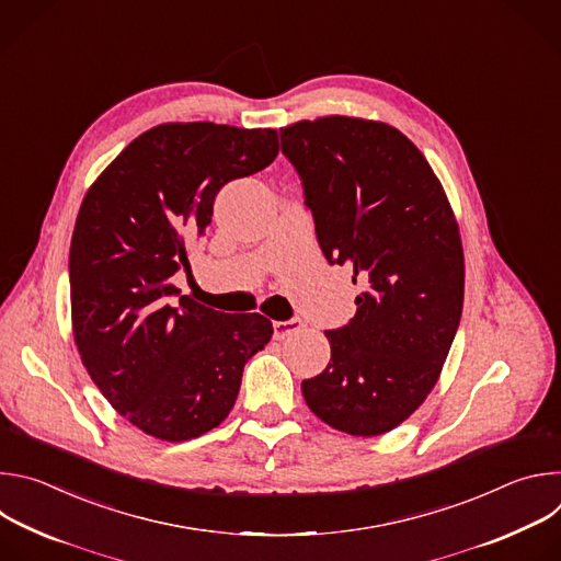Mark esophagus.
Segmentation results:
<instances>
[{
	"label": "esophagus",
	"mask_w": 561,
	"mask_h": 561,
	"mask_svg": "<svg viewBox=\"0 0 561 561\" xmlns=\"http://www.w3.org/2000/svg\"><path fill=\"white\" fill-rule=\"evenodd\" d=\"M304 329V322L297 317L288 319V322H273V331H275V340H286L295 333H299Z\"/></svg>",
	"instance_id": "esophagus-1"
}]
</instances>
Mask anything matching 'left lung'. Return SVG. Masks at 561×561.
<instances>
[{
  "mask_svg": "<svg viewBox=\"0 0 561 561\" xmlns=\"http://www.w3.org/2000/svg\"><path fill=\"white\" fill-rule=\"evenodd\" d=\"M331 264H348L357 312L327 331L331 362L301 381L329 426L373 437L409 420L439 379L463 304V251L448 197L397 128L317 117L279 128Z\"/></svg>",
  "mask_w": 561,
  "mask_h": 561,
  "instance_id": "obj_1",
  "label": "left lung"
}]
</instances>
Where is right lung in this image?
<instances>
[{"mask_svg": "<svg viewBox=\"0 0 561 561\" xmlns=\"http://www.w3.org/2000/svg\"><path fill=\"white\" fill-rule=\"evenodd\" d=\"M277 130L159 124L133 139L89 188L70 239L72 335L111 407L162 442L219 426L244 364L273 335L260 312L206 308L171 282L191 271L219 188L266 169Z\"/></svg>", "mask_w": 561, "mask_h": 561, "instance_id": "1", "label": "right lung"}]
</instances>
